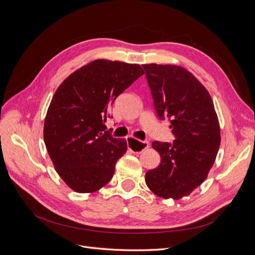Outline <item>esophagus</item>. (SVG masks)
Here are the masks:
<instances>
[{
    "label": "esophagus",
    "instance_id": "esophagus-1",
    "mask_svg": "<svg viewBox=\"0 0 255 255\" xmlns=\"http://www.w3.org/2000/svg\"><path fill=\"white\" fill-rule=\"evenodd\" d=\"M127 143H128V150L132 151L133 153H140L144 149L149 148V142L148 141L138 140V139H135V138H132V137H127Z\"/></svg>",
    "mask_w": 255,
    "mask_h": 255
}]
</instances>
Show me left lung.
I'll use <instances>...</instances> for the list:
<instances>
[{"mask_svg": "<svg viewBox=\"0 0 255 255\" xmlns=\"http://www.w3.org/2000/svg\"><path fill=\"white\" fill-rule=\"evenodd\" d=\"M157 117L170 121L172 143L154 141L160 155L157 168L145 173L156 196L173 200L191 194L215 163L220 128L212 98L186 69L173 65H142Z\"/></svg>", "mask_w": 255, "mask_h": 255, "instance_id": "left-lung-1", "label": "left lung"}]
</instances>
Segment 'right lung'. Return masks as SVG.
<instances>
[{"label": "right lung", "instance_id": "obj_1", "mask_svg": "<svg viewBox=\"0 0 255 255\" xmlns=\"http://www.w3.org/2000/svg\"><path fill=\"white\" fill-rule=\"evenodd\" d=\"M136 64L97 59L60 84L44 119L43 139L55 170L76 192H95L109 183L127 152L123 139L105 130L109 109L143 74Z\"/></svg>", "mask_w": 255, "mask_h": 255}]
</instances>
